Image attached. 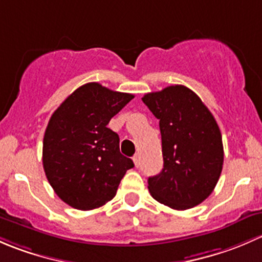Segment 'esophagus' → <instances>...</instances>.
Masks as SVG:
<instances>
[{
    "label": "esophagus",
    "instance_id": "esophagus-1",
    "mask_svg": "<svg viewBox=\"0 0 262 262\" xmlns=\"http://www.w3.org/2000/svg\"><path fill=\"white\" fill-rule=\"evenodd\" d=\"M132 160H134L135 166H139V163H140V156H139V154H136V155H135L134 158H132Z\"/></svg>",
    "mask_w": 262,
    "mask_h": 262
}]
</instances>
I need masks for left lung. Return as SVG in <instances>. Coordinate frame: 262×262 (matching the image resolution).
<instances>
[{"mask_svg": "<svg viewBox=\"0 0 262 262\" xmlns=\"http://www.w3.org/2000/svg\"><path fill=\"white\" fill-rule=\"evenodd\" d=\"M159 120L164 168L150 177L154 199L178 211L209 196L223 166L222 135L202 99L184 85H170L142 97Z\"/></svg>", "mask_w": 262, "mask_h": 262, "instance_id": "1", "label": "left lung"}]
</instances>
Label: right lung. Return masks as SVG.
Segmentation results:
<instances>
[{
    "label": "right lung",
    "mask_w": 262,
    "mask_h": 262,
    "mask_svg": "<svg viewBox=\"0 0 262 262\" xmlns=\"http://www.w3.org/2000/svg\"><path fill=\"white\" fill-rule=\"evenodd\" d=\"M134 94L92 82L75 90L51 115L42 142V165L54 191L80 211L116 195L134 161L120 152V137L107 127Z\"/></svg>",
    "instance_id": "add662e5"
}]
</instances>
